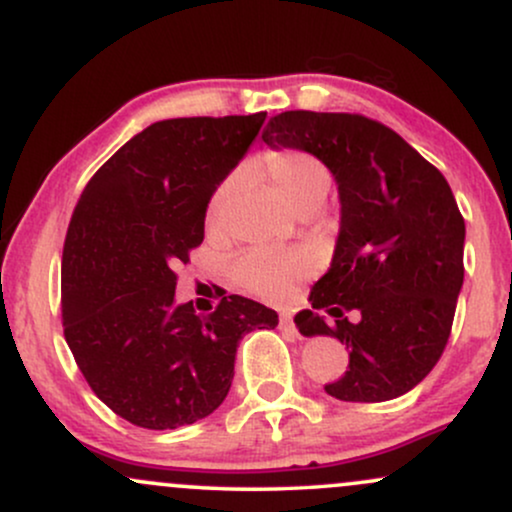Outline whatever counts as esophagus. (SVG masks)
<instances>
[{
    "label": "esophagus",
    "mask_w": 512,
    "mask_h": 512,
    "mask_svg": "<svg viewBox=\"0 0 512 512\" xmlns=\"http://www.w3.org/2000/svg\"><path fill=\"white\" fill-rule=\"evenodd\" d=\"M279 325H281V330H286V332H298L296 330V322H293L291 315H281L279 317Z\"/></svg>",
    "instance_id": "esophagus-1"
}]
</instances>
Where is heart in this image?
Returning <instances> with one entry per match:
<instances>
[{
    "label": "heart",
    "mask_w": 512,
    "mask_h": 512,
    "mask_svg": "<svg viewBox=\"0 0 512 512\" xmlns=\"http://www.w3.org/2000/svg\"><path fill=\"white\" fill-rule=\"evenodd\" d=\"M260 170L272 190L296 209L298 214L320 209L330 192L332 175L320 158L303 149H269L260 156ZM238 187V173L223 178L211 192L207 204V226L219 228L226 214L228 202ZM313 255L305 250L272 252L250 250L233 262L231 274L236 284L257 296L276 298L281 296L293 279L308 274L313 269Z\"/></svg>",
    "instance_id": "obj_1"
}]
</instances>
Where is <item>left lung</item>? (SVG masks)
Segmentation results:
<instances>
[{
    "mask_svg": "<svg viewBox=\"0 0 512 512\" xmlns=\"http://www.w3.org/2000/svg\"><path fill=\"white\" fill-rule=\"evenodd\" d=\"M269 146L303 149L337 178L342 231L330 272L296 315L305 337L330 334L349 366L325 385L344 402H387L431 373L452 332L464 281V219L443 173L383 122L358 113L286 110ZM362 315L358 323L345 317Z\"/></svg>",
    "mask_w": 512,
    "mask_h": 512,
    "instance_id": "left-lung-1",
    "label": "left lung"
}]
</instances>
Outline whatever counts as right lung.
<instances>
[{
    "label": "right lung",
    "mask_w": 512,
    "mask_h": 512,
    "mask_svg": "<svg viewBox=\"0 0 512 512\" xmlns=\"http://www.w3.org/2000/svg\"><path fill=\"white\" fill-rule=\"evenodd\" d=\"M267 113L154 122L93 173L62 250V327L105 407L134 426L195 424L226 399L240 339L274 330L272 308L223 296L175 305L180 264L204 240L216 185Z\"/></svg>",
    "instance_id": "right-lung-1"
}]
</instances>
